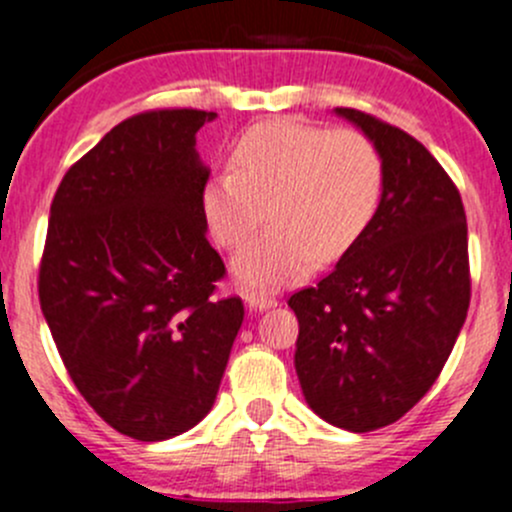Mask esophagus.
Returning <instances> with one entry per match:
<instances>
[{
	"label": "esophagus",
	"instance_id": "1",
	"mask_svg": "<svg viewBox=\"0 0 512 512\" xmlns=\"http://www.w3.org/2000/svg\"><path fill=\"white\" fill-rule=\"evenodd\" d=\"M246 306H249V311H266V308H273L276 306V298L266 296V293H246Z\"/></svg>",
	"mask_w": 512,
	"mask_h": 512
}]
</instances>
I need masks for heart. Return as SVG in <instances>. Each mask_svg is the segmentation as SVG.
Segmentation results:
<instances>
[{"label": "heart", "mask_w": 512, "mask_h": 512, "mask_svg": "<svg viewBox=\"0 0 512 512\" xmlns=\"http://www.w3.org/2000/svg\"><path fill=\"white\" fill-rule=\"evenodd\" d=\"M383 191L386 164L366 134L276 119L236 141L231 169L204 181L199 206L224 249L251 239L266 206L271 229L231 261V273L244 288L278 291L351 254L376 221Z\"/></svg>", "instance_id": "1"}]
</instances>
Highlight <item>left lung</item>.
Here are the masks:
<instances>
[{"label": "left lung", "instance_id": "8db88e82", "mask_svg": "<svg viewBox=\"0 0 512 512\" xmlns=\"http://www.w3.org/2000/svg\"><path fill=\"white\" fill-rule=\"evenodd\" d=\"M333 111L378 146L386 191L361 244L288 298L293 363L316 416L368 433L406 416L453 351L470 303L468 226L458 189L421 141L363 111Z\"/></svg>", "mask_w": 512, "mask_h": 512}]
</instances>
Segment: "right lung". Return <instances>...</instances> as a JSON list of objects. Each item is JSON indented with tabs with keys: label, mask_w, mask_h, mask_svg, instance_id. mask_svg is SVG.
<instances>
[{
	"label": "right lung",
	"mask_w": 512,
	"mask_h": 512,
	"mask_svg": "<svg viewBox=\"0 0 512 512\" xmlns=\"http://www.w3.org/2000/svg\"><path fill=\"white\" fill-rule=\"evenodd\" d=\"M214 111L161 109L109 131L64 174L39 266V303L74 386L129 438L156 443L211 411L244 323L216 298L206 239L209 166L196 131Z\"/></svg>",
	"instance_id": "right-lung-1"
}]
</instances>
